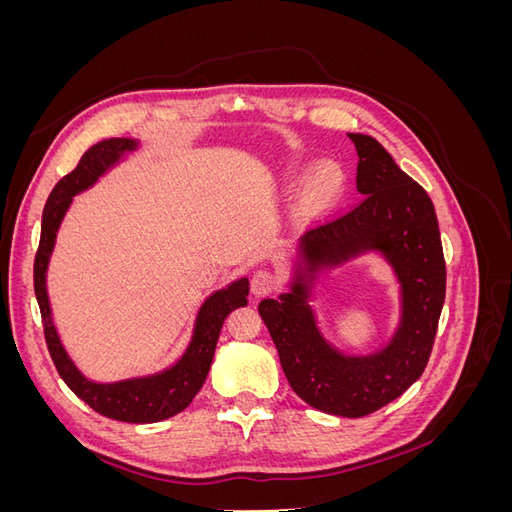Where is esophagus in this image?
<instances>
[{
    "label": "esophagus",
    "instance_id": "34e87169",
    "mask_svg": "<svg viewBox=\"0 0 512 512\" xmlns=\"http://www.w3.org/2000/svg\"><path fill=\"white\" fill-rule=\"evenodd\" d=\"M277 288V277L271 271H256L252 275V294L254 297H267Z\"/></svg>",
    "mask_w": 512,
    "mask_h": 512
}]
</instances>
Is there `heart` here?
<instances>
[{
  "label": "heart",
  "instance_id": "heart-1",
  "mask_svg": "<svg viewBox=\"0 0 512 512\" xmlns=\"http://www.w3.org/2000/svg\"><path fill=\"white\" fill-rule=\"evenodd\" d=\"M331 192V173L327 168H320L312 185H309V192H307V198L309 200H320Z\"/></svg>",
  "mask_w": 512,
  "mask_h": 512
}]
</instances>
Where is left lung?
<instances>
[{
  "label": "left lung",
  "instance_id": "obj_1",
  "mask_svg": "<svg viewBox=\"0 0 512 512\" xmlns=\"http://www.w3.org/2000/svg\"><path fill=\"white\" fill-rule=\"evenodd\" d=\"M348 136L359 153L356 190L361 200L305 232L290 290L260 301L258 312L292 391L320 412L361 418L404 395L425 371L444 305L446 265L436 209L427 192L376 138ZM367 251H380L394 267L402 316L394 339L382 351L354 357L323 339L308 299L324 268Z\"/></svg>",
  "mask_w": 512,
  "mask_h": 512
}]
</instances>
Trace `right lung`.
I'll list each match as a JSON object with an SVG mask.
<instances>
[{
  "instance_id": "add662e5",
  "label": "right lung",
  "mask_w": 512,
  "mask_h": 512,
  "mask_svg": "<svg viewBox=\"0 0 512 512\" xmlns=\"http://www.w3.org/2000/svg\"><path fill=\"white\" fill-rule=\"evenodd\" d=\"M136 147L138 141H132V138L100 141L98 145L89 147L83 153L79 166L55 185L42 211L40 245L34 262V290L42 314L46 346H49L61 380L70 386V391L81 397L89 408H94L102 416L115 418V421L158 423L188 408L196 393L203 389L222 324L232 309L247 305L250 282H247V277H241L226 288L215 290L200 305L188 348L175 365L166 367L164 371L119 382H94L81 374L57 335L49 292H46V269H49L57 230L72 205V198L91 188L108 168H113L123 158V153H130Z\"/></svg>"
}]
</instances>
